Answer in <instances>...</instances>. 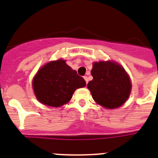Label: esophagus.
<instances>
[{
	"label": "esophagus",
	"instance_id": "1",
	"mask_svg": "<svg viewBox=\"0 0 158 158\" xmlns=\"http://www.w3.org/2000/svg\"><path fill=\"white\" fill-rule=\"evenodd\" d=\"M84 80L86 81V84H87V83L89 82V79H88V76H84Z\"/></svg>",
	"mask_w": 158,
	"mask_h": 158
}]
</instances>
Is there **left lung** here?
<instances>
[{"mask_svg":"<svg viewBox=\"0 0 158 158\" xmlns=\"http://www.w3.org/2000/svg\"><path fill=\"white\" fill-rule=\"evenodd\" d=\"M94 77L88 89L97 103L108 109L119 107L127 100L131 90L130 78L120 64L111 61L95 62Z\"/></svg>","mask_w":158,"mask_h":158,"instance_id":"1","label":"left lung"}]
</instances>
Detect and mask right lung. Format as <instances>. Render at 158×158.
I'll return each mask as SVG.
<instances>
[{
  "label": "right lung",
  "instance_id": "obj_1",
  "mask_svg": "<svg viewBox=\"0 0 158 158\" xmlns=\"http://www.w3.org/2000/svg\"><path fill=\"white\" fill-rule=\"evenodd\" d=\"M86 82L63 60L51 61L38 70L33 81V90L40 102L50 106H60L71 99L75 89Z\"/></svg>",
  "mask_w": 158,
  "mask_h": 158
}]
</instances>
